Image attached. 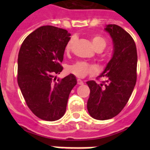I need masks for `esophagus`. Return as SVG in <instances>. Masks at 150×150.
<instances>
[{
    "instance_id": "esophagus-1",
    "label": "esophagus",
    "mask_w": 150,
    "mask_h": 150,
    "mask_svg": "<svg viewBox=\"0 0 150 150\" xmlns=\"http://www.w3.org/2000/svg\"><path fill=\"white\" fill-rule=\"evenodd\" d=\"M77 82H78V85H82V84H83V82H82L81 79H79L77 80Z\"/></svg>"
}]
</instances>
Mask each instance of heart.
<instances>
[{
    "instance_id": "obj_1",
    "label": "heart",
    "mask_w": 150,
    "mask_h": 150,
    "mask_svg": "<svg viewBox=\"0 0 150 150\" xmlns=\"http://www.w3.org/2000/svg\"><path fill=\"white\" fill-rule=\"evenodd\" d=\"M74 38H71L69 41L66 45V50L69 51L71 48L72 47V44L74 43ZM92 43L94 49L96 50H101L102 51L107 45V41L105 40L104 38L100 36H94L92 38ZM68 71L75 76L79 78L85 77L86 75H93L96 72V68L93 65H91L89 64L84 62V61H79L77 63L74 64L72 65H70L68 67Z\"/></svg>"
}]
</instances>
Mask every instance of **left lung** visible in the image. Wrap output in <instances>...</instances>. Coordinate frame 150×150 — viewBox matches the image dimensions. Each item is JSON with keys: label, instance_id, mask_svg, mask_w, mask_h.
I'll return each instance as SVG.
<instances>
[{"label": "left lung", "instance_id": "left-lung-1", "mask_svg": "<svg viewBox=\"0 0 150 150\" xmlns=\"http://www.w3.org/2000/svg\"><path fill=\"white\" fill-rule=\"evenodd\" d=\"M105 30L113 40V56L98 77L105 81L86 82L90 89L87 109L96 120L114 117L128 103L136 83L137 50L130 34L114 24L107 25Z\"/></svg>", "mask_w": 150, "mask_h": 150}]
</instances>
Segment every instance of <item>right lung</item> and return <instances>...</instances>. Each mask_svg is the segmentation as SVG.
<instances>
[{
  "label": "right lung",
  "mask_w": 150,
  "mask_h": 150,
  "mask_svg": "<svg viewBox=\"0 0 150 150\" xmlns=\"http://www.w3.org/2000/svg\"><path fill=\"white\" fill-rule=\"evenodd\" d=\"M71 34L52 25L41 26L23 41L18 57V84L27 106L36 117L54 121L64 116L69 94L77 84L74 75L57 79L63 70Z\"/></svg>",
  "instance_id": "1"
}]
</instances>
